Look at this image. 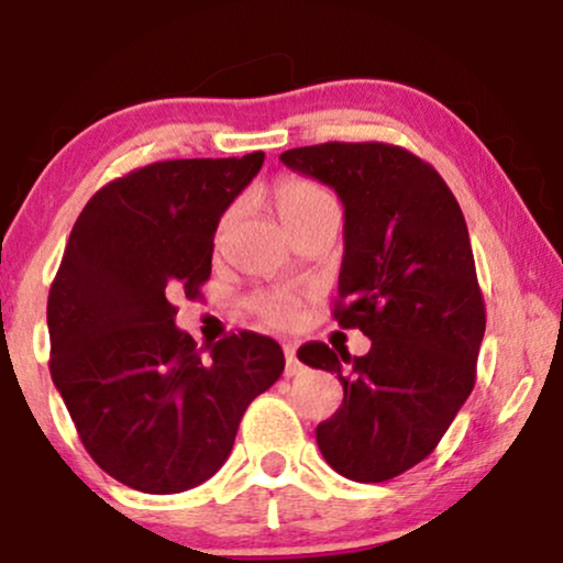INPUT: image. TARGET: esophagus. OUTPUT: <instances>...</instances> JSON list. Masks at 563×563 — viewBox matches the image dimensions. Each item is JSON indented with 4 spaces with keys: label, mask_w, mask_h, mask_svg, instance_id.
Wrapping results in <instances>:
<instances>
[{
    "label": "esophagus",
    "mask_w": 563,
    "mask_h": 563,
    "mask_svg": "<svg viewBox=\"0 0 563 563\" xmlns=\"http://www.w3.org/2000/svg\"><path fill=\"white\" fill-rule=\"evenodd\" d=\"M301 373V363H299V357H296V349L294 346H286V371H283V376L286 378H294V376H299Z\"/></svg>",
    "instance_id": "1"
}]
</instances>
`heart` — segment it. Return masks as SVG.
<instances>
[{
  "mask_svg": "<svg viewBox=\"0 0 563 563\" xmlns=\"http://www.w3.org/2000/svg\"><path fill=\"white\" fill-rule=\"evenodd\" d=\"M273 200L277 217L283 219L288 230H294L296 224L303 222L312 211L322 209V206L335 203V198L325 187L307 183L299 177H283L277 179L273 187ZM235 217V209H230L228 214L219 222V232L228 230V224ZM249 309L256 318L269 322V325H290L299 318V296L290 294V290H269V294H256L249 299Z\"/></svg>",
  "mask_w": 563,
  "mask_h": 563,
  "instance_id": "heart-1",
  "label": "heart"
}]
</instances>
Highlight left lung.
<instances>
[{"instance_id":"1","label":"left lung","mask_w":563,"mask_h":563,"mask_svg":"<svg viewBox=\"0 0 563 563\" xmlns=\"http://www.w3.org/2000/svg\"><path fill=\"white\" fill-rule=\"evenodd\" d=\"M280 161L344 203L333 318L371 339L365 357L320 341L299 349L344 386L318 448L346 479H394L434 452L474 389L487 314L466 219L434 166L405 147L322 142Z\"/></svg>"}]
</instances>
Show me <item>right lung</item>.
I'll list each match as a JSON object with an SVG mask.
<instances>
[{"instance_id": "right-lung-1", "label": "right lung", "mask_w": 563, "mask_h": 563, "mask_svg": "<svg viewBox=\"0 0 563 563\" xmlns=\"http://www.w3.org/2000/svg\"><path fill=\"white\" fill-rule=\"evenodd\" d=\"M262 164L256 151L142 166L70 230L47 299L49 373L92 461L140 493L214 476L245 407L286 367L269 335L230 333L203 360L174 325V299L200 296L219 219Z\"/></svg>"}]
</instances>
